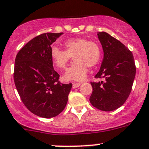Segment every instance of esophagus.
Segmentation results:
<instances>
[{"label": "esophagus", "instance_id": "34e87169", "mask_svg": "<svg viewBox=\"0 0 149 149\" xmlns=\"http://www.w3.org/2000/svg\"><path fill=\"white\" fill-rule=\"evenodd\" d=\"M81 85V83H73V88H76L78 87H79Z\"/></svg>", "mask_w": 149, "mask_h": 149}]
</instances>
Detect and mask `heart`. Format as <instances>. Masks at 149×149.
I'll use <instances>...</instances> for the list:
<instances>
[{"mask_svg":"<svg viewBox=\"0 0 149 149\" xmlns=\"http://www.w3.org/2000/svg\"><path fill=\"white\" fill-rule=\"evenodd\" d=\"M65 49L52 47L50 56L53 64L59 70L65 69L73 56L74 63L66 70V80L81 81L86 77L88 66L95 67L101 58V49L97 43L85 38H72L65 41Z\"/></svg>","mask_w":149,"mask_h":149,"instance_id":"heart-1","label":"heart"}]
</instances>
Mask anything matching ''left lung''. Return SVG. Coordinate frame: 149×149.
<instances>
[{"instance_id": "8db88e82", "label": "left lung", "mask_w": 149, "mask_h": 149, "mask_svg": "<svg viewBox=\"0 0 149 149\" xmlns=\"http://www.w3.org/2000/svg\"><path fill=\"white\" fill-rule=\"evenodd\" d=\"M104 53L100 70L95 78L103 81L91 82L93 92L90 102L103 111L121 107L131 93L136 74L132 53L115 38L105 32L97 33Z\"/></svg>"}]
</instances>
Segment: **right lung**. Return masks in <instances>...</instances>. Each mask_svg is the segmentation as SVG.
Instances as JSON below:
<instances>
[{
	"instance_id": "1",
	"label": "right lung",
	"mask_w": 149,
	"mask_h": 149,
	"mask_svg": "<svg viewBox=\"0 0 149 149\" xmlns=\"http://www.w3.org/2000/svg\"><path fill=\"white\" fill-rule=\"evenodd\" d=\"M63 33H43L23 47L15 61L16 89L29 111L40 117L51 118L65 109L72 84H62L53 69L51 45Z\"/></svg>"
}]
</instances>
